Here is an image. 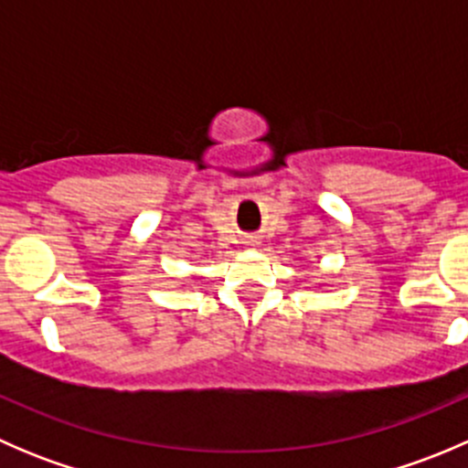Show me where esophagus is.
I'll return each instance as SVG.
<instances>
[{"mask_svg":"<svg viewBox=\"0 0 468 468\" xmlns=\"http://www.w3.org/2000/svg\"><path fill=\"white\" fill-rule=\"evenodd\" d=\"M244 244H247V247H258V244H261V239L253 238V235H249V238L244 239Z\"/></svg>","mask_w":468,"mask_h":468,"instance_id":"obj_1","label":"esophagus"}]
</instances>
